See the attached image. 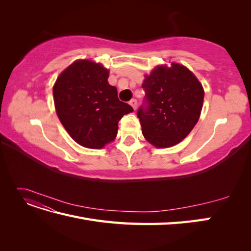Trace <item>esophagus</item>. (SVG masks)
I'll list each match as a JSON object with an SVG mask.
<instances>
[{"label": "esophagus", "mask_w": 251, "mask_h": 251, "mask_svg": "<svg viewBox=\"0 0 251 251\" xmlns=\"http://www.w3.org/2000/svg\"><path fill=\"white\" fill-rule=\"evenodd\" d=\"M130 104L132 105L134 110L137 109V104H138V103H137V100H132L130 101Z\"/></svg>", "instance_id": "34e87169"}]
</instances>
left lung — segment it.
I'll list each match as a JSON object with an SVG mask.
<instances>
[{"mask_svg": "<svg viewBox=\"0 0 251 251\" xmlns=\"http://www.w3.org/2000/svg\"><path fill=\"white\" fill-rule=\"evenodd\" d=\"M144 100L137 111L142 134L157 148H169L189 134L203 105L202 85L187 68L159 66L143 81Z\"/></svg>", "mask_w": 251, "mask_h": 251, "instance_id": "left-lung-1", "label": "left lung"}]
</instances>
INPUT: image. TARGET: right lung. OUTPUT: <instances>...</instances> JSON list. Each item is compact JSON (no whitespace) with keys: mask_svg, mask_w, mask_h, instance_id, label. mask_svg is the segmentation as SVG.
<instances>
[{"mask_svg":"<svg viewBox=\"0 0 251 251\" xmlns=\"http://www.w3.org/2000/svg\"><path fill=\"white\" fill-rule=\"evenodd\" d=\"M109 71L91 60H77L59 75L53 87L57 116L80 146L101 149L115 139L118 123L133 112L119 100L117 90L108 82Z\"/></svg>","mask_w":251,"mask_h":251,"instance_id":"obj_1","label":"right lung"}]
</instances>
